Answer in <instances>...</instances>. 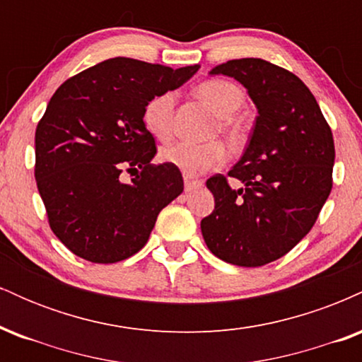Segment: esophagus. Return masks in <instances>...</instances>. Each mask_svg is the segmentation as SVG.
Masks as SVG:
<instances>
[{
	"mask_svg": "<svg viewBox=\"0 0 362 362\" xmlns=\"http://www.w3.org/2000/svg\"><path fill=\"white\" fill-rule=\"evenodd\" d=\"M199 187H202V182L201 180H192V178L185 177V185H184L185 192H192V190L199 189Z\"/></svg>",
	"mask_w": 362,
	"mask_h": 362,
	"instance_id": "obj_1",
	"label": "esophagus"
}]
</instances>
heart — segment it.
Instances as JSON below:
<instances>
[{"instance_id": "b5f03b06", "label": "heart", "mask_w": 362, "mask_h": 362, "mask_svg": "<svg viewBox=\"0 0 362 362\" xmlns=\"http://www.w3.org/2000/svg\"><path fill=\"white\" fill-rule=\"evenodd\" d=\"M195 93L216 115H219V132H223L231 141L243 138V126L233 117L245 98L240 86L226 80H209L201 83ZM173 110H175L173 91H163L153 97L143 110V122L149 134L158 139H168L173 132ZM226 158V148L219 141H209L202 144L177 141L160 149V160L170 167L180 170L185 177L201 175L209 170L221 167Z\"/></svg>"}]
</instances>
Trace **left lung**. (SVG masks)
Segmentation results:
<instances>
[{
    "mask_svg": "<svg viewBox=\"0 0 362 362\" xmlns=\"http://www.w3.org/2000/svg\"><path fill=\"white\" fill-rule=\"evenodd\" d=\"M211 73L242 83L259 115L242 160L228 172L243 189H231L219 173L206 182L214 211L201 221L202 236L218 259L260 267L313 228L332 190L334 136L313 93L288 69L245 57Z\"/></svg>",
    "mask_w": 362,
    "mask_h": 362,
    "instance_id": "1",
    "label": "left lung"
}]
</instances>
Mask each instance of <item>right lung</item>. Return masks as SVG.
I'll list each match as a JSON object with an SVG mask.
<instances>
[{"mask_svg": "<svg viewBox=\"0 0 362 362\" xmlns=\"http://www.w3.org/2000/svg\"><path fill=\"white\" fill-rule=\"evenodd\" d=\"M199 66L114 57L66 80L35 129V180L49 226L74 255L114 264L139 252L158 214L184 190L180 170L151 165L146 103ZM124 168L139 173L119 179Z\"/></svg>", "mask_w": 362, "mask_h": 362, "instance_id": "1", "label": "right lung"}]
</instances>
